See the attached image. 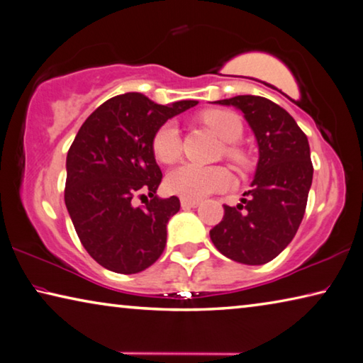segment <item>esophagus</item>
Wrapping results in <instances>:
<instances>
[{
	"label": "esophagus",
	"instance_id": "obj_1",
	"mask_svg": "<svg viewBox=\"0 0 363 363\" xmlns=\"http://www.w3.org/2000/svg\"><path fill=\"white\" fill-rule=\"evenodd\" d=\"M180 204H182L183 209H194V207H198L201 203H199V201H194V199L182 198L180 199Z\"/></svg>",
	"mask_w": 363,
	"mask_h": 363
}]
</instances>
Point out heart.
I'll return each instance as SVG.
<instances>
[{"instance_id": "obj_1", "label": "heart", "mask_w": 363, "mask_h": 363, "mask_svg": "<svg viewBox=\"0 0 363 363\" xmlns=\"http://www.w3.org/2000/svg\"><path fill=\"white\" fill-rule=\"evenodd\" d=\"M206 125L225 143H236L242 135L241 118L230 111H207L203 116ZM180 133L174 122H165L152 140V151L157 160L170 164L180 156ZM227 156L235 162H242V154L235 146L227 147ZM165 185L170 193L185 199H203L231 185V175L220 165L182 164L167 175Z\"/></svg>"}]
</instances>
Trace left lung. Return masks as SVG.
<instances>
[{
  "mask_svg": "<svg viewBox=\"0 0 363 363\" xmlns=\"http://www.w3.org/2000/svg\"><path fill=\"white\" fill-rule=\"evenodd\" d=\"M213 104L242 112L257 141L259 160L251 189L242 194L247 198L223 206L211 240L235 262L262 265L289 245L304 217L313 177L311 147L294 118L270 99L241 94Z\"/></svg>",
  "mask_w": 363,
  "mask_h": 363,
  "instance_id": "obj_1",
  "label": "left lung"
}]
</instances>
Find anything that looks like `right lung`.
Returning a JSON list of instances; mask_svg holds the SVG:
<instances>
[{
  "label": "right lung",
  "instance_id": "add662e5",
  "mask_svg": "<svg viewBox=\"0 0 363 363\" xmlns=\"http://www.w3.org/2000/svg\"><path fill=\"white\" fill-rule=\"evenodd\" d=\"M198 104H157L141 93L106 101L83 122L65 159L64 201L83 247L104 269L132 275L160 257L177 196L156 194L162 172L152 151L157 130ZM152 198L147 200L145 194ZM141 195L145 208H135Z\"/></svg>",
  "mask_w": 363,
  "mask_h": 363
}]
</instances>
